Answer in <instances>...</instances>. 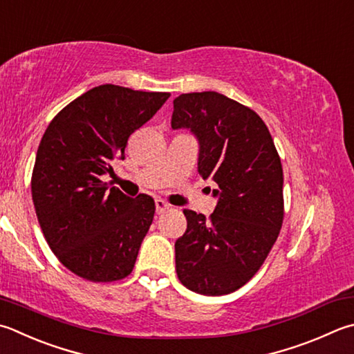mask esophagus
Here are the masks:
<instances>
[{"label": "esophagus", "instance_id": "esophagus-1", "mask_svg": "<svg viewBox=\"0 0 354 354\" xmlns=\"http://www.w3.org/2000/svg\"><path fill=\"white\" fill-rule=\"evenodd\" d=\"M168 209H169V203L168 202H165V200H162V198H157L156 200V211H157V214H162V212L168 211Z\"/></svg>", "mask_w": 354, "mask_h": 354}]
</instances>
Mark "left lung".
<instances>
[{
  "mask_svg": "<svg viewBox=\"0 0 354 354\" xmlns=\"http://www.w3.org/2000/svg\"><path fill=\"white\" fill-rule=\"evenodd\" d=\"M172 129L198 140V174L217 183L209 218L185 209V234L176 242V271L186 288L228 295L256 274L283 220V171L274 142L254 111L218 92L174 100Z\"/></svg>",
  "mask_w": 354,
  "mask_h": 354,
  "instance_id": "left-lung-1",
  "label": "left lung"
}]
</instances>
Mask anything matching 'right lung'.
<instances>
[{"instance_id":"obj_1","label":"right lung","mask_w":354,"mask_h":354,"mask_svg":"<svg viewBox=\"0 0 354 354\" xmlns=\"http://www.w3.org/2000/svg\"><path fill=\"white\" fill-rule=\"evenodd\" d=\"M168 92L102 84L58 112L38 146L32 200L46 242L73 274L114 282L131 274L156 212L103 182L124 158L132 132L154 117Z\"/></svg>"}]
</instances>
